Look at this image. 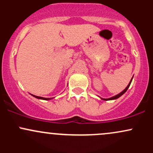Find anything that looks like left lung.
<instances>
[{
  "label": "left lung",
  "instance_id": "1",
  "mask_svg": "<svg viewBox=\"0 0 153 153\" xmlns=\"http://www.w3.org/2000/svg\"><path fill=\"white\" fill-rule=\"evenodd\" d=\"M132 78H131V80H130V82H129V83L128 84V85L127 87H126V88L124 89V91H122V92L121 93H119V94H117V95H116V96H113V97H111V98H109V99H102V98H101V99L102 100H104V101H110V100H114V99H118V98H119L120 97V96H122L123 94H124V93L126 92V91H127V89L129 88V85H130V84H131V80H132Z\"/></svg>",
  "mask_w": 153,
  "mask_h": 153
}]
</instances>
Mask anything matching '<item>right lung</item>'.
I'll list each match as a JSON object with an SVG mask.
<instances>
[{"label":"right lung","mask_w":153,"mask_h":153,"mask_svg":"<svg viewBox=\"0 0 153 153\" xmlns=\"http://www.w3.org/2000/svg\"><path fill=\"white\" fill-rule=\"evenodd\" d=\"M31 96H33L34 97L36 98V99H42V100H46V101H47V100H50V99H52L53 98H44V97H41V96H34V95H32L31 94Z\"/></svg>","instance_id":"1"}]
</instances>
